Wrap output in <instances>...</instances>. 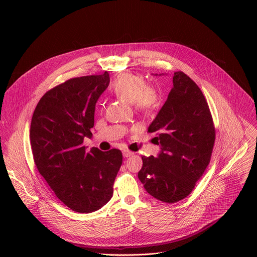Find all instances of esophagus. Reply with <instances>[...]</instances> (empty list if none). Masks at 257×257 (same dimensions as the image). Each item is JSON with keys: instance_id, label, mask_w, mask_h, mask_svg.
Returning a JSON list of instances; mask_svg holds the SVG:
<instances>
[{"instance_id": "esophagus-1", "label": "esophagus", "mask_w": 257, "mask_h": 257, "mask_svg": "<svg viewBox=\"0 0 257 257\" xmlns=\"http://www.w3.org/2000/svg\"><path fill=\"white\" fill-rule=\"evenodd\" d=\"M134 153H132V152H130V151H128V150H124L123 151V156L125 157V158H128V157H131L132 155H133Z\"/></svg>"}]
</instances>
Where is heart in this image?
<instances>
[{"instance_id":"obj_1","label":"heart","mask_w":257,"mask_h":257,"mask_svg":"<svg viewBox=\"0 0 257 257\" xmlns=\"http://www.w3.org/2000/svg\"><path fill=\"white\" fill-rule=\"evenodd\" d=\"M111 91L118 97L131 101L134 107L142 113L154 111L159 102L157 89L145 85L142 76L132 73L119 74L111 84Z\"/></svg>"}]
</instances>
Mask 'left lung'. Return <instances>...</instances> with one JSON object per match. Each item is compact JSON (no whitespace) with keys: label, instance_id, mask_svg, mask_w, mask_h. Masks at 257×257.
Wrapping results in <instances>:
<instances>
[{"label":"left lung","instance_id":"8db88e82","mask_svg":"<svg viewBox=\"0 0 257 257\" xmlns=\"http://www.w3.org/2000/svg\"><path fill=\"white\" fill-rule=\"evenodd\" d=\"M148 132L158 135L161 152L142 157L138 178L144 189L167 203L184 199L208 166L215 139L206 99L185 73H174L173 88Z\"/></svg>","mask_w":257,"mask_h":257}]
</instances>
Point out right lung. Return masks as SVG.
Instances as JSON below:
<instances>
[{"mask_svg":"<svg viewBox=\"0 0 257 257\" xmlns=\"http://www.w3.org/2000/svg\"><path fill=\"white\" fill-rule=\"evenodd\" d=\"M109 83L108 73L72 78L47 91L30 125L33 160L56 196L72 210L88 213L113 196L122 153L83 146L91 137L95 103Z\"/></svg>","mask_w":257,"mask_h":257,"instance_id":"1","label":"right lung"}]
</instances>
